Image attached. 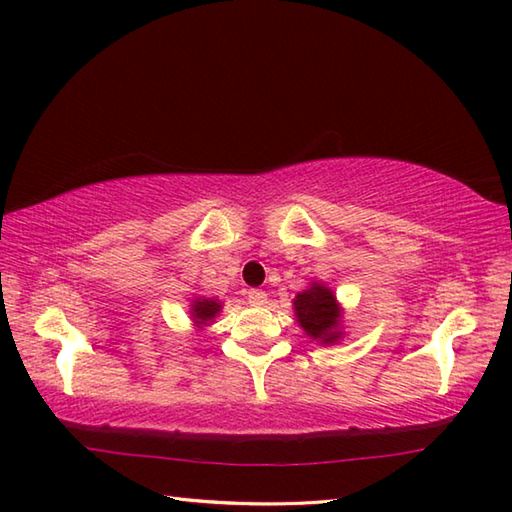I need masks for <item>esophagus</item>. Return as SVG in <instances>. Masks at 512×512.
Returning <instances> with one entry per match:
<instances>
[{"mask_svg": "<svg viewBox=\"0 0 512 512\" xmlns=\"http://www.w3.org/2000/svg\"><path fill=\"white\" fill-rule=\"evenodd\" d=\"M248 301L253 303V306H264V303L268 301V295L264 290H248Z\"/></svg>", "mask_w": 512, "mask_h": 512, "instance_id": "obj_1", "label": "esophagus"}]
</instances>
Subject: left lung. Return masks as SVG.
Here are the masks:
<instances>
[{"label": "left lung", "mask_w": 512, "mask_h": 512, "mask_svg": "<svg viewBox=\"0 0 512 512\" xmlns=\"http://www.w3.org/2000/svg\"><path fill=\"white\" fill-rule=\"evenodd\" d=\"M292 303H295L297 321L310 339L323 345L341 341V308L328 286L312 281L310 288L299 292Z\"/></svg>", "instance_id": "left-lung-1"}]
</instances>
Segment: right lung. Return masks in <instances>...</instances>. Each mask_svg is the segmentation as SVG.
Returning <instances> with one entry per match:
<instances>
[{
	"instance_id": "add662e5",
	"label": "right lung",
	"mask_w": 512,
	"mask_h": 512,
	"mask_svg": "<svg viewBox=\"0 0 512 512\" xmlns=\"http://www.w3.org/2000/svg\"><path fill=\"white\" fill-rule=\"evenodd\" d=\"M222 310V303L217 299H193L191 303V317H193V323L198 325V328H202V325H209L215 314Z\"/></svg>"
}]
</instances>
